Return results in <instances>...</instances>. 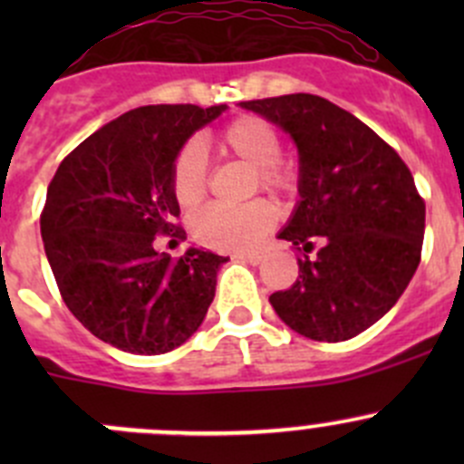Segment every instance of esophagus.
Instances as JSON below:
<instances>
[{
    "instance_id": "esophagus-1",
    "label": "esophagus",
    "mask_w": 464,
    "mask_h": 464,
    "mask_svg": "<svg viewBox=\"0 0 464 464\" xmlns=\"http://www.w3.org/2000/svg\"><path fill=\"white\" fill-rule=\"evenodd\" d=\"M236 258H237V260L249 262V265H254V266L260 265V262H262V256H260V254H237Z\"/></svg>"
}]
</instances>
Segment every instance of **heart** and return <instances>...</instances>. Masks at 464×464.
Wrapping results in <instances>:
<instances>
[{"label": "heart", "instance_id": "1", "mask_svg": "<svg viewBox=\"0 0 464 464\" xmlns=\"http://www.w3.org/2000/svg\"><path fill=\"white\" fill-rule=\"evenodd\" d=\"M219 148L254 168L251 190L287 195L296 188V172L280 161V137L258 116H242L219 132ZM208 186V159L198 141H188L175 154L170 188L177 204L193 208L204 199ZM276 210L265 199L242 206H208L193 218L195 240L219 251H249L274 228Z\"/></svg>", "mask_w": 464, "mask_h": 464}]
</instances>
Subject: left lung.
<instances>
[{
    "label": "left lung",
    "mask_w": 464,
    "mask_h": 464,
    "mask_svg": "<svg viewBox=\"0 0 464 464\" xmlns=\"http://www.w3.org/2000/svg\"><path fill=\"white\" fill-rule=\"evenodd\" d=\"M240 105L298 148L301 202L278 237L303 258L296 283L271 294V307L307 339L362 334L395 305L422 256L427 208L409 166L357 116L314 93Z\"/></svg>",
    "instance_id": "obj_1"
}]
</instances>
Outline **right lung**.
I'll list each match as a JSON object with an SVG mask.
<instances>
[{"label": "right lung", "instance_id": "1", "mask_svg": "<svg viewBox=\"0 0 464 464\" xmlns=\"http://www.w3.org/2000/svg\"><path fill=\"white\" fill-rule=\"evenodd\" d=\"M227 105L125 111L63 159L40 231L63 301L105 343L132 354L179 348L202 325L228 258L190 246L179 260L154 237H186L170 168L179 148Z\"/></svg>", "mask_w": 464, "mask_h": 464}]
</instances>
